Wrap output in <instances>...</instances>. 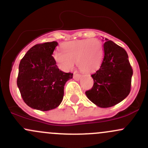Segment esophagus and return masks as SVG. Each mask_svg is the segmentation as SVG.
<instances>
[{
    "instance_id": "34e87169",
    "label": "esophagus",
    "mask_w": 148,
    "mask_h": 148,
    "mask_svg": "<svg viewBox=\"0 0 148 148\" xmlns=\"http://www.w3.org/2000/svg\"><path fill=\"white\" fill-rule=\"evenodd\" d=\"M80 77H81V75L79 74H78V73L77 72L74 73V76H73V78H74V79L78 81L79 80V79H80Z\"/></svg>"
}]
</instances>
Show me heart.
<instances>
[{"mask_svg":"<svg viewBox=\"0 0 148 148\" xmlns=\"http://www.w3.org/2000/svg\"><path fill=\"white\" fill-rule=\"evenodd\" d=\"M62 51H55L54 61L62 70L74 67V62L81 71L91 72L100 67L103 58L102 43L96 38L69 41L62 45Z\"/></svg>","mask_w":148,"mask_h":148,"instance_id":"obj_1","label":"heart"}]
</instances>
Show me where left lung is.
<instances>
[{
	"label": "left lung",
	"mask_w": 148,
	"mask_h": 148,
	"mask_svg": "<svg viewBox=\"0 0 148 148\" xmlns=\"http://www.w3.org/2000/svg\"><path fill=\"white\" fill-rule=\"evenodd\" d=\"M105 40L101 65L91 74L92 88L85 92L87 98L101 108L113 106L128 96L133 75L126 51L111 40Z\"/></svg>",
	"instance_id": "1"
}]
</instances>
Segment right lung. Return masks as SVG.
I'll use <instances>...</instances> for the list:
<instances>
[{"instance_id":"obj_1","label":"right lung","mask_w":148,"mask_h":148,"mask_svg":"<svg viewBox=\"0 0 148 148\" xmlns=\"http://www.w3.org/2000/svg\"><path fill=\"white\" fill-rule=\"evenodd\" d=\"M57 45L55 41L35 45L20 62L17 85L24 102L34 109L47 111L58 107L65 84L73 77L56 65L52 54Z\"/></svg>"}]
</instances>
